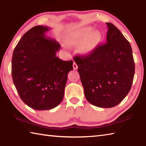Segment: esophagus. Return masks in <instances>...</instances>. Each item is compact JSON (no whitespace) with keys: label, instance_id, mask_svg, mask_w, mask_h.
<instances>
[{"label":"esophagus","instance_id":"1","mask_svg":"<svg viewBox=\"0 0 146 146\" xmlns=\"http://www.w3.org/2000/svg\"><path fill=\"white\" fill-rule=\"evenodd\" d=\"M73 69L74 70H77L78 69V66H77V64H76V63H75V61L73 62Z\"/></svg>","mask_w":146,"mask_h":146}]
</instances>
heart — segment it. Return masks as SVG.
Instances as JSON below:
<instances>
[{
  "mask_svg": "<svg viewBox=\"0 0 146 146\" xmlns=\"http://www.w3.org/2000/svg\"><path fill=\"white\" fill-rule=\"evenodd\" d=\"M92 27H85L75 29L68 33L65 37V42L69 46L80 43L78 51L83 55H88L94 50L100 38L98 31H92Z\"/></svg>",
  "mask_w": 146,
  "mask_h": 146,
  "instance_id": "b5f03b06",
  "label": "heart"
}]
</instances>
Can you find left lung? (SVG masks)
<instances>
[{
    "mask_svg": "<svg viewBox=\"0 0 146 146\" xmlns=\"http://www.w3.org/2000/svg\"><path fill=\"white\" fill-rule=\"evenodd\" d=\"M106 24L107 42L90 54L74 58L86 99L101 108L113 107L123 100L135 73L131 44L113 24Z\"/></svg>",
    "mask_w": 146,
    "mask_h": 146,
    "instance_id": "8db88e82",
    "label": "left lung"
}]
</instances>
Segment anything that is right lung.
Returning a JSON list of instances; mask_svg holds the SVG:
<instances>
[{
    "instance_id": "1",
    "label": "right lung",
    "mask_w": 146,
    "mask_h": 146,
    "mask_svg": "<svg viewBox=\"0 0 146 146\" xmlns=\"http://www.w3.org/2000/svg\"><path fill=\"white\" fill-rule=\"evenodd\" d=\"M46 26H37L21 38L13 52L12 76L21 100L37 110H51L64 97L68 74L73 61L56 56L60 44L45 33Z\"/></svg>"
}]
</instances>
